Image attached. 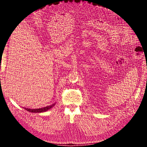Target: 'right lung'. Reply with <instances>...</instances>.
I'll use <instances>...</instances> for the list:
<instances>
[{
	"label": "right lung",
	"instance_id": "add662e5",
	"mask_svg": "<svg viewBox=\"0 0 147 147\" xmlns=\"http://www.w3.org/2000/svg\"><path fill=\"white\" fill-rule=\"evenodd\" d=\"M55 104H53L51 105H49L47 107H43L41 109H28V108H24L26 110H28V112H32V113H41V112H46V111L48 110L49 109H50L53 108V107H54Z\"/></svg>",
	"mask_w": 147,
	"mask_h": 147
}]
</instances>
